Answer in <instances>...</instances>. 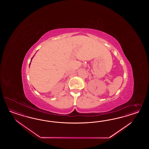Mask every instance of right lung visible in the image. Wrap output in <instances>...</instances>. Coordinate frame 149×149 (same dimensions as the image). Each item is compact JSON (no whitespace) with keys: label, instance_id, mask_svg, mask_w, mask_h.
Segmentation results:
<instances>
[{"label":"right lung","instance_id":"1","mask_svg":"<svg viewBox=\"0 0 149 149\" xmlns=\"http://www.w3.org/2000/svg\"><path fill=\"white\" fill-rule=\"evenodd\" d=\"M34 56L32 57V59H31V61H32V58L34 57ZM30 64H31V63H30V64H29V66H30Z\"/></svg>","mask_w":149,"mask_h":149}]
</instances>
